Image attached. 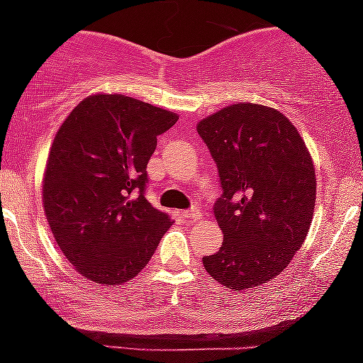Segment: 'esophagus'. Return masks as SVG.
Instances as JSON below:
<instances>
[{"mask_svg":"<svg viewBox=\"0 0 363 363\" xmlns=\"http://www.w3.org/2000/svg\"><path fill=\"white\" fill-rule=\"evenodd\" d=\"M181 216L186 219V221L193 223V221H199V219L202 218V212H200L196 207H191L188 208V211H182Z\"/></svg>","mask_w":363,"mask_h":363,"instance_id":"34e87169","label":"esophagus"}]
</instances>
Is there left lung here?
I'll list each match as a JSON object with an SVG mask.
<instances>
[{
    "label": "left lung",
    "instance_id": "left-lung-1",
    "mask_svg": "<svg viewBox=\"0 0 363 363\" xmlns=\"http://www.w3.org/2000/svg\"><path fill=\"white\" fill-rule=\"evenodd\" d=\"M223 193L214 216L223 244L203 256L212 279L247 290L283 272L309 232L316 175L306 142L286 116L235 104L200 121Z\"/></svg>",
    "mask_w": 363,
    "mask_h": 363
}]
</instances>
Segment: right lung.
Masks as SVG:
<instances>
[{
    "mask_svg": "<svg viewBox=\"0 0 363 363\" xmlns=\"http://www.w3.org/2000/svg\"><path fill=\"white\" fill-rule=\"evenodd\" d=\"M177 119L124 94H94L61 124L43 175V208L60 250L87 279L130 281L170 228L145 188L158 135Z\"/></svg>",
    "mask_w": 363,
    "mask_h": 363,
    "instance_id": "add662e5",
    "label": "right lung"
}]
</instances>
